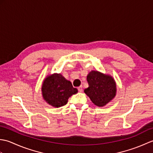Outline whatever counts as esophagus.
Masks as SVG:
<instances>
[{"mask_svg": "<svg viewBox=\"0 0 153 153\" xmlns=\"http://www.w3.org/2000/svg\"><path fill=\"white\" fill-rule=\"evenodd\" d=\"M78 91H79V92H82L83 91V88H82V86H79L78 88Z\"/></svg>", "mask_w": 153, "mask_h": 153, "instance_id": "1", "label": "esophagus"}]
</instances>
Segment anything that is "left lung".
I'll list each match as a JSON object with an SVG mask.
<instances>
[{"label":"left lung","instance_id":"obj_1","mask_svg":"<svg viewBox=\"0 0 153 153\" xmlns=\"http://www.w3.org/2000/svg\"><path fill=\"white\" fill-rule=\"evenodd\" d=\"M87 81L89 87L84 93L95 105L102 107L116 97V83L110 75L92 70L87 74Z\"/></svg>","mask_w":153,"mask_h":153}]
</instances>
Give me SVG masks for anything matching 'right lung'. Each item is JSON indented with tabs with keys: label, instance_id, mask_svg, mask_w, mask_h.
Here are the masks:
<instances>
[{
	"label": "right lung",
	"instance_id": "add662e5",
	"mask_svg": "<svg viewBox=\"0 0 153 153\" xmlns=\"http://www.w3.org/2000/svg\"><path fill=\"white\" fill-rule=\"evenodd\" d=\"M43 98L48 105L58 108L66 105L68 99L77 93L72 84L60 74L54 73L43 80L41 87Z\"/></svg>",
	"mask_w": 153,
	"mask_h": 153
}]
</instances>
